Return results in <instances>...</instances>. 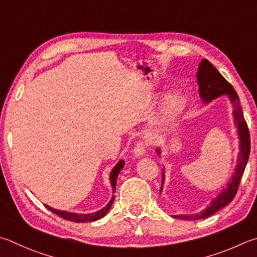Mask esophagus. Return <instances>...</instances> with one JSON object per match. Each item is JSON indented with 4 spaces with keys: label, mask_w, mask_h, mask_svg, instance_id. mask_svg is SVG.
Here are the masks:
<instances>
[{
    "label": "esophagus",
    "mask_w": 257,
    "mask_h": 257,
    "mask_svg": "<svg viewBox=\"0 0 257 257\" xmlns=\"http://www.w3.org/2000/svg\"><path fill=\"white\" fill-rule=\"evenodd\" d=\"M147 143L144 142V141H139L136 145H135V148H134V154L135 156H142L145 154V152H146V148H147Z\"/></svg>",
    "instance_id": "34e87169"
}]
</instances>
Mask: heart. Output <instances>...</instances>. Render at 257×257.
<instances>
[{
	"mask_svg": "<svg viewBox=\"0 0 257 257\" xmlns=\"http://www.w3.org/2000/svg\"><path fill=\"white\" fill-rule=\"evenodd\" d=\"M184 108V99L183 96L180 94L172 95L169 100H167L166 104L164 106L162 113V120L163 122H171V121L175 120L177 116L180 115L182 110Z\"/></svg>",
	"mask_w": 257,
	"mask_h": 257,
	"instance_id": "b5f03b06",
	"label": "heart"
}]
</instances>
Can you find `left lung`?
Here are the masks:
<instances>
[{
    "label": "left lung",
    "instance_id": "1",
    "mask_svg": "<svg viewBox=\"0 0 257 257\" xmlns=\"http://www.w3.org/2000/svg\"><path fill=\"white\" fill-rule=\"evenodd\" d=\"M197 76L200 96L202 97V100L206 103L223 94H228V96L230 97L231 103L234 105L235 122L237 124V128H238V134L240 138V153L238 156V164L236 166V172L234 176L231 177L230 183L228 184L227 189L223 190L219 194V197L214 199L211 204L207 209H204L202 212L197 214H189V216H186V214H180V216L177 214V216H175V218L183 219V220H198V219L210 217L214 212H217L218 210H220L232 201L237 191H238L241 176L244 174L245 167L250 153V136L248 125H247V122L244 118V113H242L239 97L237 95L234 87H232L231 84L206 58H203L200 62ZM158 154H160V152H158ZM163 182H164V174H162V185Z\"/></svg>",
    "mask_w": 257,
    "mask_h": 257
}]
</instances>
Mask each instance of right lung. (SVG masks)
<instances>
[{
	"instance_id": "right-lung-1",
	"label": "right lung",
	"mask_w": 257,
	"mask_h": 257,
	"mask_svg": "<svg viewBox=\"0 0 257 257\" xmlns=\"http://www.w3.org/2000/svg\"><path fill=\"white\" fill-rule=\"evenodd\" d=\"M124 166V162L123 161H120L118 164L114 166V169L111 172V175H110V179H111V184H112V188H113V192H114V189H115V184H116V177H118L120 171L122 170V167ZM113 200H114V195L111 199V201L106 204V206L99 210L97 212L94 213H88V214H77V213H72V212H66V211H59V210H56L50 208L48 206H46L48 210H50L51 212L57 214L58 217L65 219V220H69V221H74V222H91V221H95L97 219H100L102 217H104L106 212L109 211V209L111 208L113 203Z\"/></svg>"
}]
</instances>
